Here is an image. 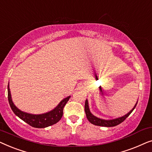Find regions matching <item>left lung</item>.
I'll return each instance as SVG.
<instances>
[{
    "instance_id": "obj_1",
    "label": "left lung",
    "mask_w": 152,
    "mask_h": 152,
    "mask_svg": "<svg viewBox=\"0 0 152 152\" xmlns=\"http://www.w3.org/2000/svg\"><path fill=\"white\" fill-rule=\"evenodd\" d=\"M137 103H138V102H137ZM137 103L135 104L134 107L133 108V109L131 110V111L129 112L128 113H126L125 115L122 116V117L116 118V119L109 120L100 119V118H97V117H95V115H93V114L91 113L90 109H89L88 103V100H87V99H86V102H85L84 109H85V113H86L87 119H88V121L90 122L91 124H94V125H97V126H107V127H110V126H115L116 125H118V124L120 123H122V122H123L124 120L130 115L131 113H132V112L134 111L135 107H136Z\"/></svg>"
}]
</instances>
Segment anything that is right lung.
<instances>
[{"label":"right lung","mask_w":152,"mask_h":152,"mask_svg":"<svg viewBox=\"0 0 152 152\" xmlns=\"http://www.w3.org/2000/svg\"><path fill=\"white\" fill-rule=\"evenodd\" d=\"M7 90L8 101H9L10 107L14 114L22 120H23L24 122H26V123L35 128H45L59 122L63 115L64 107H65L70 97V96H68L66 98L62 99L56 108L48 113L39 114V115H34V114L25 113L18 109L12 102L9 84L7 86Z\"/></svg>","instance_id":"right-lung-1"}]
</instances>
